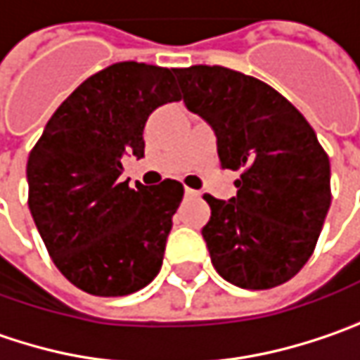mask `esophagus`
Segmentation results:
<instances>
[{"mask_svg": "<svg viewBox=\"0 0 360 360\" xmlns=\"http://www.w3.org/2000/svg\"><path fill=\"white\" fill-rule=\"evenodd\" d=\"M185 195H187V198H198L200 193H198L195 189H189V187H185Z\"/></svg>", "mask_w": 360, "mask_h": 360, "instance_id": "1", "label": "esophagus"}]
</instances>
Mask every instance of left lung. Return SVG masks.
I'll return each instance as SVG.
<instances>
[{
    "label": "left lung",
    "instance_id": "left-lung-1",
    "mask_svg": "<svg viewBox=\"0 0 360 360\" xmlns=\"http://www.w3.org/2000/svg\"><path fill=\"white\" fill-rule=\"evenodd\" d=\"M189 112L216 132L236 198H212L201 234L214 269L243 289L289 281L311 257L330 207V160L314 128L271 85L226 67L175 69Z\"/></svg>",
    "mask_w": 360,
    "mask_h": 360
}]
</instances>
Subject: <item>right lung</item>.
I'll list each match as a JSON object with an SVG mask.
<instances>
[{"label":"right lung","instance_id":"obj_1","mask_svg":"<svg viewBox=\"0 0 360 360\" xmlns=\"http://www.w3.org/2000/svg\"><path fill=\"white\" fill-rule=\"evenodd\" d=\"M175 69L116 63L85 79L49 120L26 167L28 205L56 269L75 287L117 297L160 271L183 185L120 179L122 159L144 157V124L179 101Z\"/></svg>","mask_w":360,"mask_h":360}]
</instances>
